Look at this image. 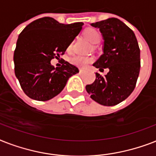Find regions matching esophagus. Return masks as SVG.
Here are the masks:
<instances>
[{
	"label": "esophagus",
	"mask_w": 156,
	"mask_h": 156,
	"mask_svg": "<svg viewBox=\"0 0 156 156\" xmlns=\"http://www.w3.org/2000/svg\"><path fill=\"white\" fill-rule=\"evenodd\" d=\"M83 73H84V70H83V69H80V70H79V73H80V74H83Z\"/></svg>",
	"instance_id": "obj_1"
}]
</instances>
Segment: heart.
<instances>
[{"mask_svg":"<svg viewBox=\"0 0 156 156\" xmlns=\"http://www.w3.org/2000/svg\"><path fill=\"white\" fill-rule=\"evenodd\" d=\"M83 35L87 38L91 44H98L100 41V34L97 30H95L94 28H88L87 30H84ZM72 48V43H70L67 47V49L70 50ZM93 61L92 57L89 56H73L69 58V62L73 66H76L79 68H85L86 66H88L89 64L91 63Z\"/></svg>","mask_w":156,"mask_h":156,"instance_id":"b5f03b06","label":"heart"}]
</instances>
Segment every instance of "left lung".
Instances as JSON below:
<instances>
[{"mask_svg": "<svg viewBox=\"0 0 156 156\" xmlns=\"http://www.w3.org/2000/svg\"><path fill=\"white\" fill-rule=\"evenodd\" d=\"M100 29L104 40V54L93 66L108 69L103 77L95 73V82L86 90L95 102L114 106L130 95L136 87L140 71V49L134 33L117 18L91 23Z\"/></svg>", "mask_w": 156, "mask_h": 156, "instance_id": "left-lung-1", "label": "left lung"}]
</instances>
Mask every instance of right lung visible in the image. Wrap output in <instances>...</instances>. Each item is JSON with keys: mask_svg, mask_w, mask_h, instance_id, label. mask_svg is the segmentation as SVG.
<instances>
[{"mask_svg": "<svg viewBox=\"0 0 156 156\" xmlns=\"http://www.w3.org/2000/svg\"><path fill=\"white\" fill-rule=\"evenodd\" d=\"M83 23L62 24L50 17L26 27L17 40L13 54L14 73L28 97L47 101L61 93L78 69L65 60L55 68L51 60L63 55L82 30Z\"/></svg>", "mask_w": 156, "mask_h": 156, "instance_id": "obj_1", "label": "right lung"}]
</instances>
